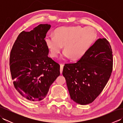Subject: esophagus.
Here are the masks:
<instances>
[{"instance_id":"obj_1","label":"esophagus","mask_w":123,"mask_h":123,"mask_svg":"<svg viewBox=\"0 0 123 123\" xmlns=\"http://www.w3.org/2000/svg\"><path fill=\"white\" fill-rule=\"evenodd\" d=\"M63 67H64V64H60V73L61 74H62V71H63Z\"/></svg>"}]
</instances>
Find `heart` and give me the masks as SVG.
<instances>
[{"label": "heart", "instance_id": "1", "mask_svg": "<svg viewBox=\"0 0 123 123\" xmlns=\"http://www.w3.org/2000/svg\"><path fill=\"white\" fill-rule=\"evenodd\" d=\"M96 31L91 27L62 26L56 28L54 36H47L45 43L52 57L58 56L63 46V56L78 60L84 55L97 38Z\"/></svg>", "mask_w": 123, "mask_h": 123}]
</instances>
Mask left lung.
Returning a JSON list of instances; mask_svg holds the SVG:
<instances>
[{
	"label": "left lung",
	"instance_id": "1",
	"mask_svg": "<svg viewBox=\"0 0 123 123\" xmlns=\"http://www.w3.org/2000/svg\"><path fill=\"white\" fill-rule=\"evenodd\" d=\"M113 52L106 38H99L74 63L66 64L62 74L72 100L90 104L100 95L113 70Z\"/></svg>",
	"mask_w": 123,
	"mask_h": 123
}]
</instances>
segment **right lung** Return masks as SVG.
<instances>
[{
	"mask_svg": "<svg viewBox=\"0 0 123 123\" xmlns=\"http://www.w3.org/2000/svg\"><path fill=\"white\" fill-rule=\"evenodd\" d=\"M51 27L40 24L30 32L23 31L10 52V70L13 84L27 100L45 98L49 88L60 74V65L48 56L45 37Z\"/></svg>",
	"mask_w": 123,
	"mask_h": 123,
	"instance_id": "right-lung-1",
	"label": "right lung"
}]
</instances>
